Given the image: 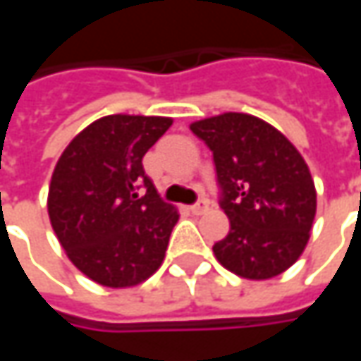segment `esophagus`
<instances>
[{"instance_id": "1", "label": "esophagus", "mask_w": 361, "mask_h": 361, "mask_svg": "<svg viewBox=\"0 0 361 361\" xmlns=\"http://www.w3.org/2000/svg\"><path fill=\"white\" fill-rule=\"evenodd\" d=\"M188 211H190L192 215H204V213L209 211V201L195 202L192 207H188Z\"/></svg>"}]
</instances>
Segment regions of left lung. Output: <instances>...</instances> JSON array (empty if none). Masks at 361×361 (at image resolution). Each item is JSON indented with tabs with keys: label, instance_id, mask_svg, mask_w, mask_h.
<instances>
[{
	"label": "left lung",
	"instance_id": "8db88e82",
	"mask_svg": "<svg viewBox=\"0 0 361 361\" xmlns=\"http://www.w3.org/2000/svg\"><path fill=\"white\" fill-rule=\"evenodd\" d=\"M213 150L229 235L216 261L245 279H271L298 261L310 241L317 195L299 150L269 122L225 112L190 124Z\"/></svg>",
	"mask_w": 361,
	"mask_h": 361
}]
</instances>
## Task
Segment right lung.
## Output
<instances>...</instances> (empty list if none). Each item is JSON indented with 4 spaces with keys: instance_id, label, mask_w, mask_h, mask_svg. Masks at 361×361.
I'll use <instances>...</instances> for the list:
<instances>
[{
    "instance_id": "right-lung-1",
    "label": "right lung",
    "mask_w": 361,
    "mask_h": 361,
    "mask_svg": "<svg viewBox=\"0 0 361 361\" xmlns=\"http://www.w3.org/2000/svg\"><path fill=\"white\" fill-rule=\"evenodd\" d=\"M171 124L166 116L110 114L76 134L58 159L49 223L68 259L96 283L134 287L164 261L178 211L159 197L142 157Z\"/></svg>"
}]
</instances>
